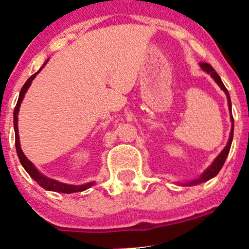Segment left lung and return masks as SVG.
<instances>
[{
	"label": "left lung",
	"mask_w": 249,
	"mask_h": 249,
	"mask_svg": "<svg viewBox=\"0 0 249 249\" xmlns=\"http://www.w3.org/2000/svg\"><path fill=\"white\" fill-rule=\"evenodd\" d=\"M201 67H202V69H203L204 71H207V73H208V74H211L212 78H213L214 80L216 81V84H218V85L220 86L221 89H223L224 92L226 93V96H228V101H229V107H230V110H231V100H230V95H229L228 90H226V88H225V86H224V84H223V81H221L220 76L218 75V73H216V71H214V68H213V67L211 66V64L204 63V62H203V63H201ZM231 122H232V129H231V132H230V139H229L228 144H226L225 148L223 149V152H221V153L219 154L218 157H216L215 160L213 161V164H212V165L209 166V168L207 169V170L204 171L203 174H202L201 178H197V180L191 181V182L185 183V185H187V186H192V185H198V183L206 182V181L211 180L212 178H214V176H215L216 174H218L219 171H220V169L223 168L224 163H225L226 157H228L229 152H230L231 142H232V137H233V118H232V115H231Z\"/></svg>",
	"instance_id": "8db88e82"
}]
</instances>
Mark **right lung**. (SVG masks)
<instances>
[{"label":"right lung","instance_id":"obj_1","mask_svg":"<svg viewBox=\"0 0 249 249\" xmlns=\"http://www.w3.org/2000/svg\"><path fill=\"white\" fill-rule=\"evenodd\" d=\"M46 64V63H45ZM43 64V66H45ZM37 71V73H38ZM33 74L30 78L26 80V83L24 84V86L21 88L20 93H19V98H18V102H17L16 108H14V131H16V148H17V153H18L19 157V160H20L21 165L24 166L26 171H28L29 175L41 186L43 189L48 190V191H54V192H62V194H73V192H81V191H85L88 190L89 187L93 185L95 182H89L86 185H80V186H73V185H67V183H62L59 181H55L52 180V178H48L46 176H43L35 166L33 165L30 160L24 156L23 151L20 148V144H19V135H18V112H19V107H20V103L23 101L24 95H25L26 90L29 89V86L31 85V81L34 80V78L36 76V74Z\"/></svg>","mask_w":249,"mask_h":249}]
</instances>
